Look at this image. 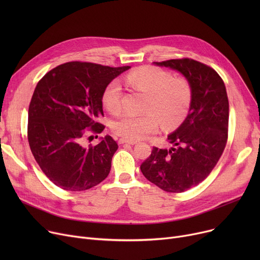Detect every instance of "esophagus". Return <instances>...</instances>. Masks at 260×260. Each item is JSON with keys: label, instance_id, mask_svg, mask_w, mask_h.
Returning <instances> with one entry per match:
<instances>
[{"label": "esophagus", "instance_id": "34e87169", "mask_svg": "<svg viewBox=\"0 0 260 260\" xmlns=\"http://www.w3.org/2000/svg\"><path fill=\"white\" fill-rule=\"evenodd\" d=\"M119 143H120V144H131V145H134V144L137 143V141H135V140H128V139H124V138H121V139H119Z\"/></svg>", "mask_w": 260, "mask_h": 260}]
</instances>
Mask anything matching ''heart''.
I'll list each match as a JSON object with an SVG mask.
<instances>
[{
	"label": "heart",
	"mask_w": 260,
	"mask_h": 260,
	"mask_svg": "<svg viewBox=\"0 0 260 260\" xmlns=\"http://www.w3.org/2000/svg\"><path fill=\"white\" fill-rule=\"evenodd\" d=\"M128 83L147 95L142 115L125 114L112 124L115 134L128 140H138L157 132L159 121L165 127L175 126L185 118L192 103V87L183 77H173L167 71L154 66H143L127 76ZM122 87L118 80L106 85L102 103L108 113L121 112Z\"/></svg>",
	"instance_id": "heart-1"
}]
</instances>
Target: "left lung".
I'll return each mask as SVG.
<instances>
[{"label":"left lung","mask_w":260,"mask_h":260,"mask_svg":"<svg viewBox=\"0 0 260 260\" xmlns=\"http://www.w3.org/2000/svg\"><path fill=\"white\" fill-rule=\"evenodd\" d=\"M179 72L192 87V103L181 125L168 136L172 147H153L140 167L145 178L169 193H182L203 181L228 140L229 100L222 79L192 59L154 62Z\"/></svg>","instance_id":"obj_1"}]
</instances>
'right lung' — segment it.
I'll return each instance as SVG.
<instances>
[{
	"label": "right lung",
	"mask_w": 260,
	"mask_h": 260,
	"mask_svg": "<svg viewBox=\"0 0 260 260\" xmlns=\"http://www.w3.org/2000/svg\"><path fill=\"white\" fill-rule=\"evenodd\" d=\"M129 68L67 62L39 81L29 104L27 136L39 167L57 186L79 192L108 176L117 142L107 135L86 147L83 139L88 132L104 129L99 122L103 90Z\"/></svg>",
	"instance_id": "obj_1"
}]
</instances>
